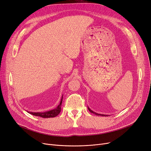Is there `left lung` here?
<instances>
[{"label":"left lung","mask_w":151,"mask_h":151,"mask_svg":"<svg viewBox=\"0 0 151 151\" xmlns=\"http://www.w3.org/2000/svg\"><path fill=\"white\" fill-rule=\"evenodd\" d=\"M88 109H89V111L91 112V113H93V114H94L95 115H97V116H107L108 115H105V114H98V113H96V112H94V111H93L92 110H91L89 107H88Z\"/></svg>","instance_id":"left-lung-1"}]
</instances>
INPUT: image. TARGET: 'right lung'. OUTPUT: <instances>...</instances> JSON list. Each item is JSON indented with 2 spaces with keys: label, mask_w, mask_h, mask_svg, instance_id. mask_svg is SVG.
<instances>
[{
  "label": "right lung",
  "mask_w": 151,
  "mask_h": 151,
  "mask_svg": "<svg viewBox=\"0 0 151 151\" xmlns=\"http://www.w3.org/2000/svg\"><path fill=\"white\" fill-rule=\"evenodd\" d=\"M62 99H63V96H62V99L60 100V102L59 105L56 107V108L47 111L46 112H29L27 111L29 113L32 114L34 116H40L42 117L43 118H50V117H54L55 116H57L60 112L61 111V105H62Z\"/></svg>",
  "instance_id": "obj_1"
}]
</instances>
